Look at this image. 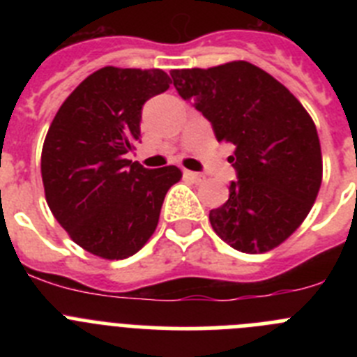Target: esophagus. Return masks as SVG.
<instances>
[{
    "instance_id": "esophagus-1",
    "label": "esophagus",
    "mask_w": 357,
    "mask_h": 357,
    "mask_svg": "<svg viewBox=\"0 0 357 357\" xmlns=\"http://www.w3.org/2000/svg\"><path fill=\"white\" fill-rule=\"evenodd\" d=\"M184 175L188 176L189 181L197 182V184H198V182H202V181H204V175H202V173H197V172H189V169H185V172H184Z\"/></svg>"
}]
</instances>
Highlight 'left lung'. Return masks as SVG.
<instances>
[{"label":"left lung","instance_id":"8db88e82","mask_svg":"<svg viewBox=\"0 0 357 357\" xmlns=\"http://www.w3.org/2000/svg\"><path fill=\"white\" fill-rule=\"evenodd\" d=\"M173 85L213 123L218 141L236 144L229 162L239 181L209 213L227 245L273 250L295 232L321 185V148L313 118L284 85L247 61L173 69Z\"/></svg>","mask_w":357,"mask_h":357}]
</instances>
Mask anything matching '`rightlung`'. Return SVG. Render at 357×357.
Wrapping results in <instances>:
<instances>
[{
    "instance_id": "right-lung-1",
    "label": "right lung",
    "mask_w": 357,
    "mask_h": 357,
    "mask_svg": "<svg viewBox=\"0 0 357 357\" xmlns=\"http://www.w3.org/2000/svg\"><path fill=\"white\" fill-rule=\"evenodd\" d=\"M169 89L162 69L105 66L73 91L48 128L40 153L50 211L78 247L127 259L146 245L176 166L143 168L127 159L141 137V109Z\"/></svg>"
}]
</instances>
